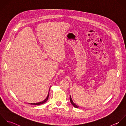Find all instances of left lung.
I'll use <instances>...</instances> for the list:
<instances>
[{"instance_id": "obj_1", "label": "left lung", "mask_w": 126, "mask_h": 126, "mask_svg": "<svg viewBox=\"0 0 126 126\" xmlns=\"http://www.w3.org/2000/svg\"><path fill=\"white\" fill-rule=\"evenodd\" d=\"M70 102H71V103L72 104V105L75 107V108H78L79 107V106H78L77 105H76L74 102H73V100H72V98H71V97L70 96Z\"/></svg>"}]
</instances>
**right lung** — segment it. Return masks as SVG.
<instances>
[{
  "instance_id": "add662e5",
  "label": "right lung",
  "mask_w": 126,
  "mask_h": 126,
  "mask_svg": "<svg viewBox=\"0 0 126 126\" xmlns=\"http://www.w3.org/2000/svg\"><path fill=\"white\" fill-rule=\"evenodd\" d=\"M49 92H48V95H47V97L46 98V99L45 100H44L43 101L41 102H39V103H30L29 104L30 105H37V106H39L40 105H42L44 103H45V102H46L47 101V100H48V96H49Z\"/></svg>"
}]
</instances>
